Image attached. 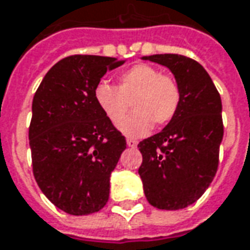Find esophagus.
I'll list each match as a JSON object with an SVG mask.
<instances>
[{
	"label": "esophagus",
	"instance_id": "esophagus-1",
	"mask_svg": "<svg viewBox=\"0 0 250 250\" xmlns=\"http://www.w3.org/2000/svg\"><path fill=\"white\" fill-rule=\"evenodd\" d=\"M126 145H128V147H130V148H135L137 146V142L136 140H133V139H128V140H126Z\"/></svg>",
	"mask_w": 250,
	"mask_h": 250
}]
</instances>
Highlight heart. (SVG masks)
<instances>
[{"instance_id":"obj_1","label":"heart","mask_w":250,"mask_h":250,"mask_svg":"<svg viewBox=\"0 0 250 250\" xmlns=\"http://www.w3.org/2000/svg\"><path fill=\"white\" fill-rule=\"evenodd\" d=\"M95 103L111 124H118L132 104L135 113L118 128L130 137L143 136L157 125H167L180 107L182 92L173 77L150 64H136L118 77V88L100 82L93 90Z\"/></svg>"}]
</instances>
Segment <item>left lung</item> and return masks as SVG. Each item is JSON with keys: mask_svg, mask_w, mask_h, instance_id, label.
<instances>
[{"mask_svg": "<svg viewBox=\"0 0 250 250\" xmlns=\"http://www.w3.org/2000/svg\"><path fill=\"white\" fill-rule=\"evenodd\" d=\"M142 59L168 67L182 100L175 118L137 146L143 155L139 175L150 205L183 209L201 198L216 175L224 133L222 99L198 62L175 53Z\"/></svg>", "mask_w": 250, "mask_h": 250, "instance_id": "left-lung-1", "label": "left lung"}]
</instances>
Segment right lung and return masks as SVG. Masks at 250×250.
<instances>
[{
  "label": "right lung",
  "mask_w": 250,
  "mask_h": 250,
  "mask_svg": "<svg viewBox=\"0 0 250 250\" xmlns=\"http://www.w3.org/2000/svg\"><path fill=\"white\" fill-rule=\"evenodd\" d=\"M125 63L74 55L45 74L33 99L28 128L33 173L45 197L68 215L99 212L108 201L110 176L126 140L100 111L93 90Z\"/></svg>",
  "instance_id": "right-lung-1"
}]
</instances>
